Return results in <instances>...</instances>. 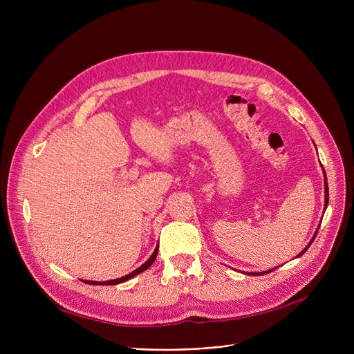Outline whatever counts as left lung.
I'll list each match as a JSON object with an SVG mask.
<instances>
[{
    "instance_id": "1",
    "label": "left lung",
    "mask_w": 354,
    "mask_h": 354,
    "mask_svg": "<svg viewBox=\"0 0 354 354\" xmlns=\"http://www.w3.org/2000/svg\"><path fill=\"white\" fill-rule=\"evenodd\" d=\"M324 178H326V174H324ZM326 182H324V196H326V201H324V209L327 208V203H328V185H327V179H324ZM317 232H319V230L317 231H315V234H314V236H313V239L310 241V243H308V245L299 254V255H297V257H301L307 250H308V247L311 245V243H313V241H314V238H315V235H317ZM274 270V268H272ZM272 270H268V271H263V272H258L257 275H263V274H268V272H271Z\"/></svg>"
}]
</instances>
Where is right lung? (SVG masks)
I'll return each mask as SVG.
<instances>
[{"mask_svg":"<svg viewBox=\"0 0 354 354\" xmlns=\"http://www.w3.org/2000/svg\"><path fill=\"white\" fill-rule=\"evenodd\" d=\"M158 250H159V245H156V248H155V251H153V254L151 255V258L147 259V261L145 263V264H142L139 268H136L135 271H132V272H129L127 275H124V277H120V278H116V280H110V281H84V283H87V284H93V286H115V284H120V283H124V281H127V280H130V278L132 277H135V275H138V274H140V272H143L145 270H147L149 267H151L152 264H153V261H155V258H156V255H158Z\"/></svg>","mask_w":354,"mask_h":354,"instance_id":"right-lung-1","label":"right lung"}]
</instances>
